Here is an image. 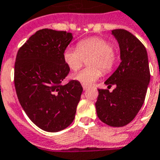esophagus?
Returning a JSON list of instances; mask_svg holds the SVG:
<instances>
[{"mask_svg":"<svg viewBox=\"0 0 160 160\" xmlns=\"http://www.w3.org/2000/svg\"><path fill=\"white\" fill-rule=\"evenodd\" d=\"M82 87H83V89H84V90H87L88 88H89V86H88V85H82Z\"/></svg>","mask_w":160,"mask_h":160,"instance_id":"esophagus-1","label":"esophagus"}]
</instances>
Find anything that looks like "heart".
Returning a JSON list of instances; mask_svg holds the SVG:
<instances>
[{"mask_svg": "<svg viewBox=\"0 0 160 160\" xmlns=\"http://www.w3.org/2000/svg\"><path fill=\"white\" fill-rule=\"evenodd\" d=\"M91 56L85 68L71 75L73 80L83 85H91L102 75L101 68L105 74L113 70L116 62V55L111 42L100 37H90L78 42L77 47L68 46L63 53L64 61L71 70H79L84 59Z\"/></svg>", "mask_w": 160, "mask_h": 160, "instance_id": "obj_1", "label": "heart"}]
</instances>
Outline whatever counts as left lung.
I'll return each mask as SVG.
<instances>
[{"label":"left lung","instance_id":"left-lung-1","mask_svg":"<svg viewBox=\"0 0 160 160\" xmlns=\"http://www.w3.org/2000/svg\"><path fill=\"white\" fill-rule=\"evenodd\" d=\"M118 41L121 62L105 82L109 90H98L95 108L99 119L112 127L126 125L144 104L150 80L147 51L139 39L123 29L112 31Z\"/></svg>","mask_w":160,"mask_h":160}]
</instances>
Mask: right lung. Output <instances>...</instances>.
<instances>
[{"label": "right lung", "instance_id": "obj_1", "mask_svg": "<svg viewBox=\"0 0 160 160\" xmlns=\"http://www.w3.org/2000/svg\"><path fill=\"white\" fill-rule=\"evenodd\" d=\"M71 33L51 29L36 31L19 49L14 82L24 111L40 129L58 132L75 119L83 88L77 80L61 82L70 72L63 53Z\"/></svg>", "mask_w": 160, "mask_h": 160}]
</instances>
